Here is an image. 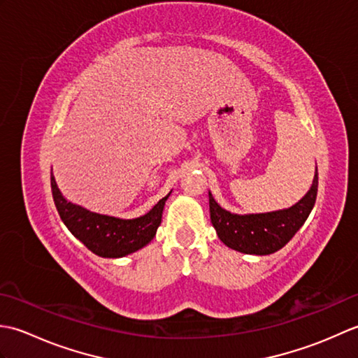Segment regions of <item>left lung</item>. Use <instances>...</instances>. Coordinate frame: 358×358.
I'll list each match as a JSON object with an SVG mask.
<instances>
[{"instance_id":"obj_1","label":"left lung","mask_w":358,"mask_h":358,"mask_svg":"<svg viewBox=\"0 0 358 358\" xmlns=\"http://www.w3.org/2000/svg\"><path fill=\"white\" fill-rule=\"evenodd\" d=\"M318 191V173L309 192L292 208L268 214L235 215L222 209L209 194L210 222L226 246L245 254L268 255L291 240L313 210Z\"/></svg>"}]
</instances>
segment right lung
Returning a JSON list of instances; mask_svg holds the SVG:
<instances>
[{"label":"right lung","mask_w":358,"mask_h":358,"mask_svg":"<svg viewBox=\"0 0 358 358\" xmlns=\"http://www.w3.org/2000/svg\"><path fill=\"white\" fill-rule=\"evenodd\" d=\"M53 201L67 229L94 254L106 258H118L146 246L155 237L167 194L146 215L134 220H120L100 215L67 201L59 192L55 178L50 175Z\"/></svg>","instance_id":"1"}]
</instances>
